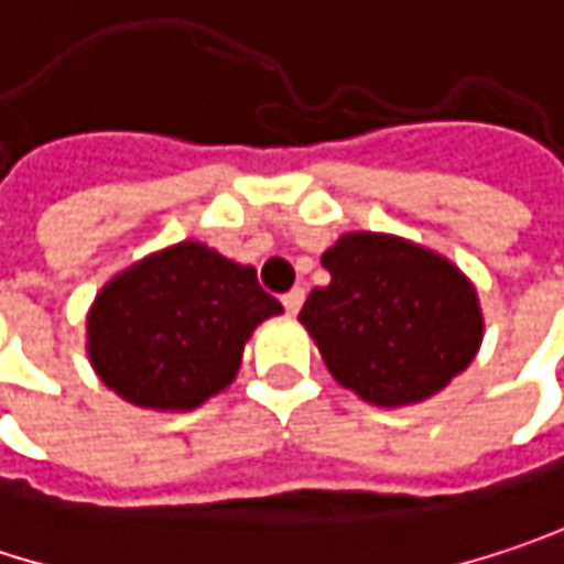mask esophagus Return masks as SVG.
<instances>
[{"instance_id": "1", "label": "esophagus", "mask_w": 564, "mask_h": 564, "mask_svg": "<svg viewBox=\"0 0 564 564\" xmlns=\"http://www.w3.org/2000/svg\"><path fill=\"white\" fill-rule=\"evenodd\" d=\"M303 296H306V293H303L300 286H293L290 293H283V296H281L283 310H286L290 316H296V313H300V306H303Z\"/></svg>"}]
</instances>
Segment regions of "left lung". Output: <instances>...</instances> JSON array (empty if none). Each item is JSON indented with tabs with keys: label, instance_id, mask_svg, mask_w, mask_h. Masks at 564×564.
I'll use <instances>...</instances> for the list:
<instances>
[{
	"label": "left lung",
	"instance_id": "obj_1",
	"mask_svg": "<svg viewBox=\"0 0 564 564\" xmlns=\"http://www.w3.org/2000/svg\"><path fill=\"white\" fill-rule=\"evenodd\" d=\"M300 323L329 376L359 398L398 408L437 394L484 339L474 283L447 258L394 235L352 231L326 254Z\"/></svg>",
	"mask_w": 564,
	"mask_h": 564
}]
</instances>
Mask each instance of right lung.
<instances>
[{"label": "right lung", "instance_id": "add662e5", "mask_svg": "<svg viewBox=\"0 0 564 564\" xmlns=\"http://www.w3.org/2000/svg\"><path fill=\"white\" fill-rule=\"evenodd\" d=\"M283 313L258 271L182 241L107 283L87 313V356L107 389L153 411H192L231 386L251 333Z\"/></svg>", "mask_w": 564, "mask_h": 564}]
</instances>
